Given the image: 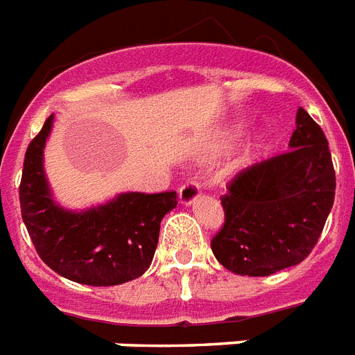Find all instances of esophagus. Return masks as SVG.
<instances>
[{"instance_id":"34e87169","label":"esophagus","mask_w":355,"mask_h":355,"mask_svg":"<svg viewBox=\"0 0 355 355\" xmlns=\"http://www.w3.org/2000/svg\"><path fill=\"white\" fill-rule=\"evenodd\" d=\"M199 194V183L196 180H187L180 187V201L184 205H190L198 198Z\"/></svg>"}]
</instances>
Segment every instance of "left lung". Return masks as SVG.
<instances>
[{"label": "left lung", "mask_w": 355, "mask_h": 355, "mask_svg": "<svg viewBox=\"0 0 355 355\" xmlns=\"http://www.w3.org/2000/svg\"><path fill=\"white\" fill-rule=\"evenodd\" d=\"M288 150L243 168L221 196L225 221L212 237L214 256L239 276H270L309 256L336 196L329 141L300 108Z\"/></svg>", "instance_id": "1"}]
</instances>
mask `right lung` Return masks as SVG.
I'll list each match as a JSON object with an SVG mask.
<instances>
[{"mask_svg":"<svg viewBox=\"0 0 355 355\" xmlns=\"http://www.w3.org/2000/svg\"><path fill=\"white\" fill-rule=\"evenodd\" d=\"M51 127L49 116L28 143L19 183L21 218L37 256L60 276L83 285L112 286L136 279L150 266L161 219L178 205V194L128 192L87 212L60 209L41 163Z\"/></svg>","mask_w":355,"mask_h":355,"instance_id":"obj_1","label":"right lung"}]
</instances>
